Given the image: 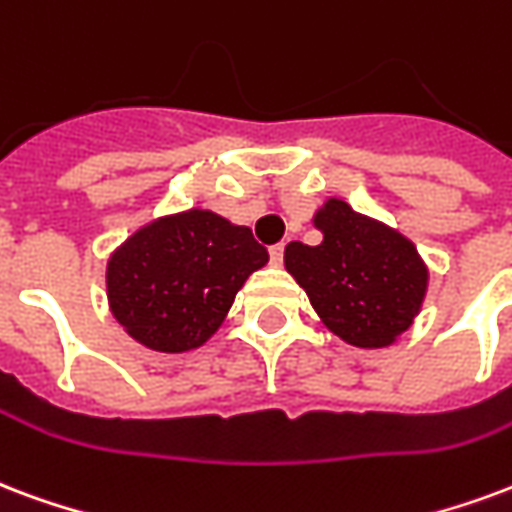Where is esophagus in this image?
I'll list each match as a JSON object with an SVG mask.
<instances>
[{"mask_svg":"<svg viewBox=\"0 0 512 512\" xmlns=\"http://www.w3.org/2000/svg\"><path fill=\"white\" fill-rule=\"evenodd\" d=\"M268 255H271V266H282V260H285V244L271 246Z\"/></svg>","mask_w":512,"mask_h":512,"instance_id":"esophagus-1","label":"esophagus"}]
</instances>
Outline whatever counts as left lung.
<instances>
[{
	"label": "left lung",
	"instance_id": "obj_1",
	"mask_svg": "<svg viewBox=\"0 0 512 512\" xmlns=\"http://www.w3.org/2000/svg\"><path fill=\"white\" fill-rule=\"evenodd\" d=\"M312 222L323 241H290L285 268L306 290L317 317L352 347L380 350L396 342L429 290V268L415 244L342 198L325 200Z\"/></svg>",
	"mask_w": 512,
	"mask_h": 512
}]
</instances>
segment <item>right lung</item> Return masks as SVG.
I'll return each mask as SVG.
<instances>
[{
	"mask_svg": "<svg viewBox=\"0 0 512 512\" xmlns=\"http://www.w3.org/2000/svg\"><path fill=\"white\" fill-rule=\"evenodd\" d=\"M268 263L252 230L208 208L140 225L105 266L111 314L143 347L198 350L225 323L236 293Z\"/></svg>",
	"mask_w": 512,
	"mask_h": 512,
	"instance_id": "obj_1",
	"label": "right lung"
}]
</instances>
